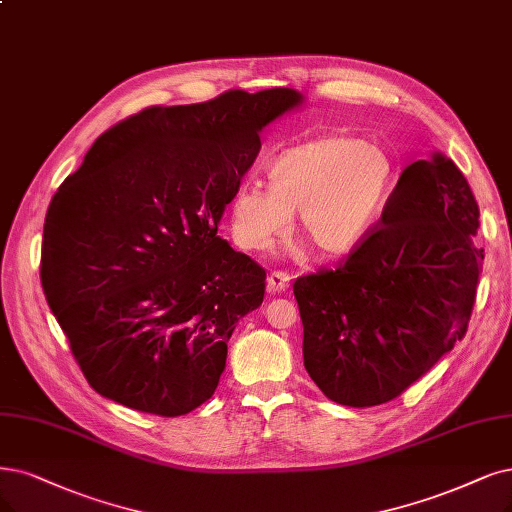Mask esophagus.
Here are the masks:
<instances>
[{"label": "esophagus", "mask_w": 512, "mask_h": 512, "mask_svg": "<svg viewBox=\"0 0 512 512\" xmlns=\"http://www.w3.org/2000/svg\"><path fill=\"white\" fill-rule=\"evenodd\" d=\"M289 280L291 276L287 272H272L266 280V289L270 295H276V293H282L289 289Z\"/></svg>", "instance_id": "obj_1"}]
</instances>
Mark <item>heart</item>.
<instances>
[{"label": "heart", "mask_w": 512, "mask_h": 512, "mask_svg": "<svg viewBox=\"0 0 512 512\" xmlns=\"http://www.w3.org/2000/svg\"><path fill=\"white\" fill-rule=\"evenodd\" d=\"M394 164L382 145L323 135L293 145L270 162L268 187L244 183L230 202L232 238L266 253L291 230V213L318 253L354 251L382 217Z\"/></svg>", "instance_id": "obj_1"}]
</instances>
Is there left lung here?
I'll return each instance as SVG.
<instances>
[{"label": "left lung", "mask_w": 512, "mask_h": 512, "mask_svg": "<svg viewBox=\"0 0 512 512\" xmlns=\"http://www.w3.org/2000/svg\"><path fill=\"white\" fill-rule=\"evenodd\" d=\"M479 204L441 151L409 164L371 234L335 270L301 276L304 365L327 399H396L466 333L483 249Z\"/></svg>", "instance_id": "obj_1"}]
</instances>
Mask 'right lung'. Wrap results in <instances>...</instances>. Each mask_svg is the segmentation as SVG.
Returning a JSON list of instances; mask_svg holds the SVG:
<instances>
[{
    "label": "right lung",
    "mask_w": 512,
    "mask_h": 512,
    "mask_svg": "<svg viewBox=\"0 0 512 512\" xmlns=\"http://www.w3.org/2000/svg\"><path fill=\"white\" fill-rule=\"evenodd\" d=\"M301 105V92L268 88L149 107L103 132L54 194L42 287L105 399L162 418L211 399L236 323L266 291V270L217 225L259 132Z\"/></svg>",
    "instance_id": "1"
}]
</instances>
